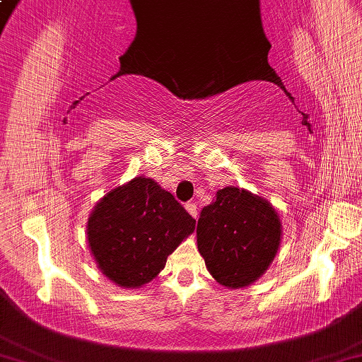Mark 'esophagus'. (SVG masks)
I'll list each match as a JSON object with an SVG mask.
<instances>
[{
	"label": "esophagus",
	"mask_w": 362,
	"mask_h": 362,
	"mask_svg": "<svg viewBox=\"0 0 362 362\" xmlns=\"http://www.w3.org/2000/svg\"><path fill=\"white\" fill-rule=\"evenodd\" d=\"M186 210H187V213H189V214H191L192 218L197 219V216H199V208H197V204H194V202H189V204H186Z\"/></svg>",
	"instance_id": "esophagus-1"
}]
</instances>
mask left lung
I'll list each match as a JSON object with an SVG mask.
<instances>
[{"label": "left lung", "mask_w": 362, "mask_h": 362, "mask_svg": "<svg viewBox=\"0 0 362 362\" xmlns=\"http://www.w3.org/2000/svg\"><path fill=\"white\" fill-rule=\"evenodd\" d=\"M281 223L267 200L245 189L224 187L197 224V246L214 280L246 288L261 278L276 256Z\"/></svg>", "instance_id": "1"}]
</instances>
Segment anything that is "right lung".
Here are the masks:
<instances>
[{"label":"right lung","mask_w":362,"mask_h":362,"mask_svg":"<svg viewBox=\"0 0 362 362\" xmlns=\"http://www.w3.org/2000/svg\"><path fill=\"white\" fill-rule=\"evenodd\" d=\"M194 229L195 219L173 195L138 176L95 205L87 242L101 274L117 286L139 288L160 274Z\"/></svg>","instance_id":"add662e5"}]
</instances>
